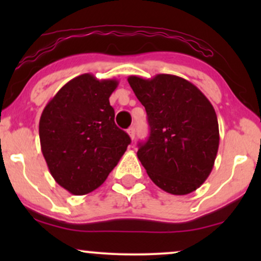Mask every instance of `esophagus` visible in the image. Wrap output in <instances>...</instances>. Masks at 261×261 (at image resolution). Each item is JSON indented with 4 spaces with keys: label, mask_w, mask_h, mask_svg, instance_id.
Returning <instances> with one entry per match:
<instances>
[{
    "label": "esophagus",
    "mask_w": 261,
    "mask_h": 261,
    "mask_svg": "<svg viewBox=\"0 0 261 261\" xmlns=\"http://www.w3.org/2000/svg\"><path fill=\"white\" fill-rule=\"evenodd\" d=\"M127 134H128V136H130V139L134 140L135 136H136V130H135V127H130V128H128Z\"/></svg>",
    "instance_id": "esophagus-1"
}]
</instances>
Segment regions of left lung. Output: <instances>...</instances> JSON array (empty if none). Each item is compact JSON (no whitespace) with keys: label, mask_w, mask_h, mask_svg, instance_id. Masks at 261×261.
<instances>
[{"label":"left lung","mask_w":261,"mask_h":261,"mask_svg":"<svg viewBox=\"0 0 261 261\" xmlns=\"http://www.w3.org/2000/svg\"><path fill=\"white\" fill-rule=\"evenodd\" d=\"M145 107L149 136L137 157L151 180L173 195L201 187L214 168L218 145L217 115L203 93L174 74L127 79Z\"/></svg>","instance_id":"1"}]
</instances>
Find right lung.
Here are the masks:
<instances>
[{"instance_id": "obj_1", "label": "right lung", "mask_w": 261, "mask_h": 261, "mask_svg": "<svg viewBox=\"0 0 261 261\" xmlns=\"http://www.w3.org/2000/svg\"><path fill=\"white\" fill-rule=\"evenodd\" d=\"M118 85L83 73L66 83L41 113L39 137L47 168L73 195L99 188L130 145L109 103Z\"/></svg>"}]
</instances>
